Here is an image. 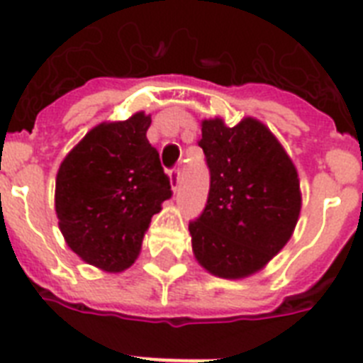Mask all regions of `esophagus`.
<instances>
[{
	"label": "esophagus",
	"instance_id": "1",
	"mask_svg": "<svg viewBox=\"0 0 363 363\" xmlns=\"http://www.w3.org/2000/svg\"><path fill=\"white\" fill-rule=\"evenodd\" d=\"M169 182H172V190H179V184H181V169L179 167H173L169 172Z\"/></svg>",
	"mask_w": 363,
	"mask_h": 363
}]
</instances>
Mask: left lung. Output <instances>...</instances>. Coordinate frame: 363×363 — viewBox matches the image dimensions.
Wrapping results in <instances>:
<instances>
[{
    "instance_id": "left-lung-1",
    "label": "left lung",
    "mask_w": 363,
    "mask_h": 363,
    "mask_svg": "<svg viewBox=\"0 0 363 363\" xmlns=\"http://www.w3.org/2000/svg\"><path fill=\"white\" fill-rule=\"evenodd\" d=\"M199 147L211 169L207 207L188 231L194 257L223 279L263 270L293 237L302 208L296 166L264 123L201 121Z\"/></svg>"
}]
</instances>
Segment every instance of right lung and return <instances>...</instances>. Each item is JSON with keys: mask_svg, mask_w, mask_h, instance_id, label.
<instances>
[{"mask_svg": "<svg viewBox=\"0 0 363 363\" xmlns=\"http://www.w3.org/2000/svg\"><path fill=\"white\" fill-rule=\"evenodd\" d=\"M151 115L93 126L63 158L55 177V214L65 242L102 272L130 268L151 218L172 196L158 151L147 140Z\"/></svg>", "mask_w": 363, "mask_h": 363, "instance_id": "right-lung-1", "label": "right lung"}]
</instances>
